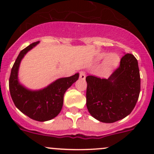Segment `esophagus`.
<instances>
[{"label":"esophagus","instance_id":"esophagus-1","mask_svg":"<svg viewBox=\"0 0 154 154\" xmlns=\"http://www.w3.org/2000/svg\"><path fill=\"white\" fill-rule=\"evenodd\" d=\"M80 78L81 80H85L86 79V74L84 71H80Z\"/></svg>","mask_w":154,"mask_h":154}]
</instances>
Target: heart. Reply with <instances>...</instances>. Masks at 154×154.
Here are the masks:
<instances>
[{
  "mask_svg": "<svg viewBox=\"0 0 154 154\" xmlns=\"http://www.w3.org/2000/svg\"><path fill=\"white\" fill-rule=\"evenodd\" d=\"M106 53L101 52L99 53L96 57V61L99 62L101 61L104 59L103 61V68L106 71H111V70L115 69L119 66V63H120V57L117 54L112 53V54H108L107 56Z\"/></svg>",
  "mask_w": 154,
  "mask_h": 154,
  "instance_id": "obj_1",
  "label": "heart"
}]
</instances>
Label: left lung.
Segmentation results:
<instances>
[{
	"label": "left lung",
	"instance_id": "obj_1",
	"mask_svg": "<svg viewBox=\"0 0 154 154\" xmlns=\"http://www.w3.org/2000/svg\"><path fill=\"white\" fill-rule=\"evenodd\" d=\"M86 106L93 118L103 123L122 120L131 113L140 93V74L136 57L127 54L108 79L88 76Z\"/></svg>",
	"mask_w": 154,
	"mask_h": 154
}]
</instances>
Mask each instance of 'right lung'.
<instances>
[{"instance_id": "1", "label": "right lung", "mask_w": 154, "mask_h": 154, "mask_svg": "<svg viewBox=\"0 0 154 154\" xmlns=\"http://www.w3.org/2000/svg\"><path fill=\"white\" fill-rule=\"evenodd\" d=\"M38 43H32L20 52L11 70L9 84L12 100L21 112L35 121L47 122L57 117L61 112L65 92L78 80L79 73L57 79L41 89L32 90L24 86L18 79L20 64L27 53Z\"/></svg>"}]
</instances>
